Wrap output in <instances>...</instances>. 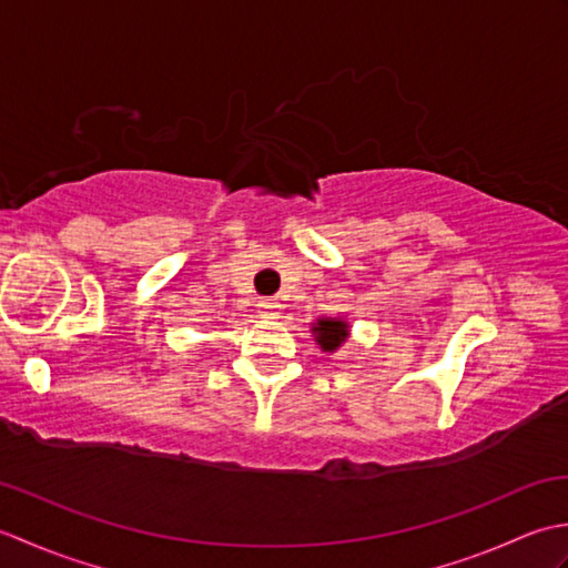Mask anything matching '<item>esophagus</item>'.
Instances as JSON below:
<instances>
[{
  "instance_id": "esophagus-1",
  "label": "esophagus",
  "mask_w": 568,
  "mask_h": 568,
  "mask_svg": "<svg viewBox=\"0 0 568 568\" xmlns=\"http://www.w3.org/2000/svg\"><path fill=\"white\" fill-rule=\"evenodd\" d=\"M258 312L265 320H275V317H281V305H277L273 297H263V300H258Z\"/></svg>"
}]
</instances>
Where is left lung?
I'll use <instances>...</instances> for the list:
<instances>
[{
    "label": "left lung",
    "instance_id": "8db88e82",
    "mask_svg": "<svg viewBox=\"0 0 568 568\" xmlns=\"http://www.w3.org/2000/svg\"><path fill=\"white\" fill-rule=\"evenodd\" d=\"M312 332H317V344L324 352H334V348L342 346L348 336L346 324L339 320H320L317 327H312Z\"/></svg>",
    "mask_w": 568,
    "mask_h": 568
}]
</instances>
